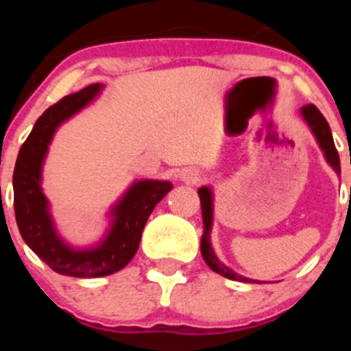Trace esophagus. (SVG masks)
<instances>
[{"label":"esophagus","instance_id":"obj_1","mask_svg":"<svg viewBox=\"0 0 351 351\" xmlns=\"http://www.w3.org/2000/svg\"><path fill=\"white\" fill-rule=\"evenodd\" d=\"M180 178L183 180L185 183H190V185H195L202 180V173L198 169L193 168H185L182 173H180Z\"/></svg>","mask_w":351,"mask_h":351}]
</instances>
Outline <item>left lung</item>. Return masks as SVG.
I'll use <instances>...</instances> for the list:
<instances>
[{
  "label": "left lung",
  "mask_w": 351,
  "mask_h": 351,
  "mask_svg": "<svg viewBox=\"0 0 351 351\" xmlns=\"http://www.w3.org/2000/svg\"><path fill=\"white\" fill-rule=\"evenodd\" d=\"M302 117L304 120L307 122V125L311 127L313 134L316 136L317 143H319L321 149L324 151V156H326L329 165L335 168V171L338 173L341 171L339 168V156L338 151L335 147V141H332L331 136V130H329V125L324 119L323 113L317 110L316 105L309 104V105H304L302 110ZM198 197H200V205H202V221H204V234H202L200 239V251H202V256H204L205 263L208 265V268L215 271V274L222 275L226 278H231V280H238V282H254L250 280V278L241 277V275L234 274L232 270H229L226 265H222L221 261L217 260V256L214 254L210 246V226H212V193L207 186H202L198 190Z\"/></svg>",
  "instance_id": "1"
}]
</instances>
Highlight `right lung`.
Masks as SVG:
<instances>
[{"label": "right lung", "mask_w": 351, "mask_h": 351, "mask_svg": "<svg viewBox=\"0 0 351 351\" xmlns=\"http://www.w3.org/2000/svg\"><path fill=\"white\" fill-rule=\"evenodd\" d=\"M100 90L101 84H90L45 110L23 143L13 171V205L23 241L52 270L69 277H105L122 270L136 254L143 229L156 204L171 190L169 182L144 180L134 183L113 208L115 222L110 234L93 250L76 251L56 234L47 210V200L40 189L42 161L56 129L90 104Z\"/></svg>", "instance_id": "obj_1"}]
</instances>
